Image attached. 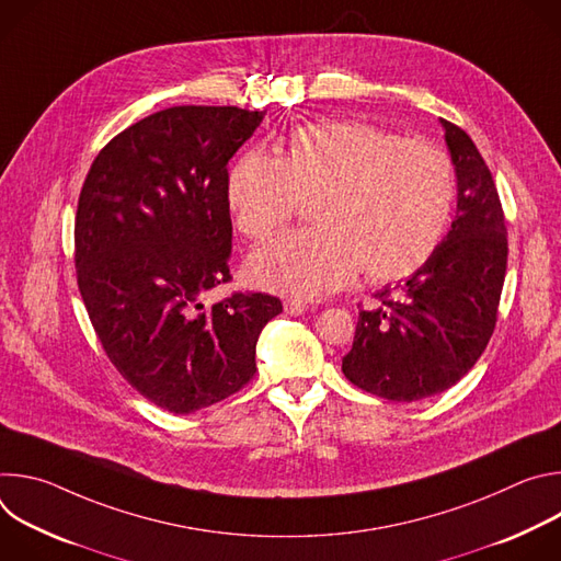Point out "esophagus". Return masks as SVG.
Listing matches in <instances>:
<instances>
[{"label": "esophagus", "mask_w": 561, "mask_h": 561, "mask_svg": "<svg viewBox=\"0 0 561 561\" xmlns=\"http://www.w3.org/2000/svg\"><path fill=\"white\" fill-rule=\"evenodd\" d=\"M284 310H286L288 314H304V312L308 310V301H304V299H299V297H290V299L284 301Z\"/></svg>", "instance_id": "1"}]
</instances>
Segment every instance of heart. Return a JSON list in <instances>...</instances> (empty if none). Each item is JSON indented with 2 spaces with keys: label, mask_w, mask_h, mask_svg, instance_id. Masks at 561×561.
<instances>
[{
  "label": "heart",
  "mask_w": 561,
  "mask_h": 561,
  "mask_svg": "<svg viewBox=\"0 0 561 561\" xmlns=\"http://www.w3.org/2000/svg\"><path fill=\"white\" fill-rule=\"evenodd\" d=\"M237 228L266 239L312 202V228L275 237L253 257L255 279L288 295H322L357 271L386 284L417 273L437 251L455 204L444 148L366 122L312 124L282 157L249 150L228 180Z\"/></svg>",
  "instance_id": "obj_1"
}]
</instances>
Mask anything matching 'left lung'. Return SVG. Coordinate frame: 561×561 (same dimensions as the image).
<instances>
[{
  "label": "left lung",
  "instance_id": "1",
  "mask_svg": "<svg viewBox=\"0 0 561 561\" xmlns=\"http://www.w3.org/2000/svg\"><path fill=\"white\" fill-rule=\"evenodd\" d=\"M457 173V215L433 257L359 310L342 370L357 388L417 402L455 386L482 357L508 262L506 219L493 175L472 139L442 119Z\"/></svg>",
  "mask_w": 561,
  "mask_h": 561
}]
</instances>
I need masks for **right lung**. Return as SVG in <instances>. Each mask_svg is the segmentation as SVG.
Masks as SVG:
<instances>
[{"label": "right lung", "mask_w": 561, "mask_h": 561, "mask_svg": "<svg viewBox=\"0 0 561 561\" xmlns=\"http://www.w3.org/2000/svg\"><path fill=\"white\" fill-rule=\"evenodd\" d=\"M266 111L173 106L115 135L75 215L77 286L104 353L154 407L188 415L242 390L279 297L234 290L228 159Z\"/></svg>", "instance_id": "right-lung-1"}]
</instances>
